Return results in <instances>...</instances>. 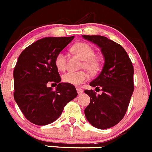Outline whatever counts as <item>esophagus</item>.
Returning a JSON list of instances; mask_svg holds the SVG:
<instances>
[{
    "label": "esophagus",
    "instance_id": "esophagus-1",
    "mask_svg": "<svg viewBox=\"0 0 152 152\" xmlns=\"http://www.w3.org/2000/svg\"><path fill=\"white\" fill-rule=\"evenodd\" d=\"M76 90H77V93L79 95H81L82 93H83V90L80 87H76Z\"/></svg>",
    "mask_w": 152,
    "mask_h": 152
}]
</instances>
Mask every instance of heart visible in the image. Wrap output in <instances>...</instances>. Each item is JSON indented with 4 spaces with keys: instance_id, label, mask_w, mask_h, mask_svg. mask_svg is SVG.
Wrapping results in <instances>:
<instances>
[{
    "instance_id": "obj_1",
    "label": "heart",
    "mask_w": 152,
    "mask_h": 152,
    "mask_svg": "<svg viewBox=\"0 0 152 152\" xmlns=\"http://www.w3.org/2000/svg\"><path fill=\"white\" fill-rule=\"evenodd\" d=\"M73 51L79 55L84 64L82 67L90 72H96L100 67V62L94 58L95 52L93 48L85 42H79L72 48ZM55 65L59 70L63 71L66 68L67 55L64 51H59L55 56ZM89 76L85 71H68L62 76V81L65 83L73 85H79L88 79Z\"/></svg>"
}]
</instances>
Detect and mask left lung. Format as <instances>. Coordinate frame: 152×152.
I'll use <instances>...</instances> for the list:
<instances>
[{
  "mask_svg": "<svg viewBox=\"0 0 152 152\" xmlns=\"http://www.w3.org/2000/svg\"><path fill=\"white\" fill-rule=\"evenodd\" d=\"M100 48L104 64L100 74L90 85L102 90L101 95L85 90L90 98L85 110L89 123L100 129L110 128L123 119L134 91V68L124 48L106 37L82 35Z\"/></svg>",
  "mask_w": 152,
  "mask_h": 152,
  "instance_id": "obj_1",
  "label": "left lung"
}]
</instances>
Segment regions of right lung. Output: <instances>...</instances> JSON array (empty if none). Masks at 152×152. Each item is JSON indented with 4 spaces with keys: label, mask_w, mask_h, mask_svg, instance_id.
<instances>
[{
    "label": "right lung",
    "mask_w": 152,
    "mask_h": 152,
    "mask_svg": "<svg viewBox=\"0 0 152 152\" xmlns=\"http://www.w3.org/2000/svg\"><path fill=\"white\" fill-rule=\"evenodd\" d=\"M73 38H42L24 49L18 57L13 72L14 98L26 119L36 125L53 123L78 96L73 85L60 82L54 62L56 55ZM50 81L58 84L56 91L47 86Z\"/></svg>",
    "instance_id": "add662e5"
}]
</instances>
